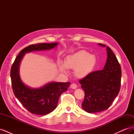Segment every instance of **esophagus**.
<instances>
[{
	"label": "esophagus",
	"instance_id": "esophagus-1",
	"mask_svg": "<svg viewBox=\"0 0 134 134\" xmlns=\"http://www.w3.org/2000/svg\"><path fill=\"white\" fill-rule=\"evenodd\" d=\"M70 87H71L72 89H76V88H77V86H76V84H75V83H72V84H71Z\"/></svg>",
	"mask_w": 134,
	"mask_h": 134
}]
</instances>
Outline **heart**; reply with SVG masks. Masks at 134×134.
Segmentation results:
<instances>
[{
  "label": "heart",
  "instance_id": "b5f03b06",
  "mask_svg": "<svg viewBox=\"0 0 134 134\" xmlns=\"http://www.w3.org/2000/svg\"><path fill=\"white\" fill-rule=\"evenodd\" d=\"M97 62L96 57L90 54L85 50H81L71 55L68 56L65 61V65L59 62L60 70L66 72V68L75 69L74 74L76 77L82 78L90 74L94 68Z\"/></svg>",
  "mask_w": 134,
  "mask_h": 134
}]
</instances>
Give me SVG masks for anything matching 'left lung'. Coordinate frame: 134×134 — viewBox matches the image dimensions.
<instances>
[{
	"label": "left lung",
	"mask_w": 134,
	"mask_h": 134,
	"mask_svg": "<svg viewBox=\"0 0 134 134\" xmlns=\"http://www.w3.org/2000/svg\"><path fill=\"white\" fill-rule=\"evenodd\" d=\"M98 44L105 46L102 43ZM107 51V59L103 69L92 71L79 81L85 93L82 107L88 113L108 108L120 90L122 73L120 64L108 46Z\"/></svg>",
	"instance_id": "8db88e82"
}]
</instances>
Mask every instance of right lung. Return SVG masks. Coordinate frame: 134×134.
Masks as SVG:
<instances>
[{"mask_svg": "<svg viewBox=\"0 0 134 134\" xmlns=\"http://www.w3.org/2000/svg\"><path fill=\"white\" fill-rule=\"evenodd\" d=\"M57 43L31 44L24 48L16 57L10 69L12 87L14 94L30 112L45 115L54 111L57 106L60 96L65 92L70 82H52L40 89H31L26 86L20 79L19 66L26 52L35 50H49L57 45Z\"/></svg>", "mask_w": 134, "mask_h": 134, "instance_id": "obj_1", "label": "right lung"}]
</instances>
